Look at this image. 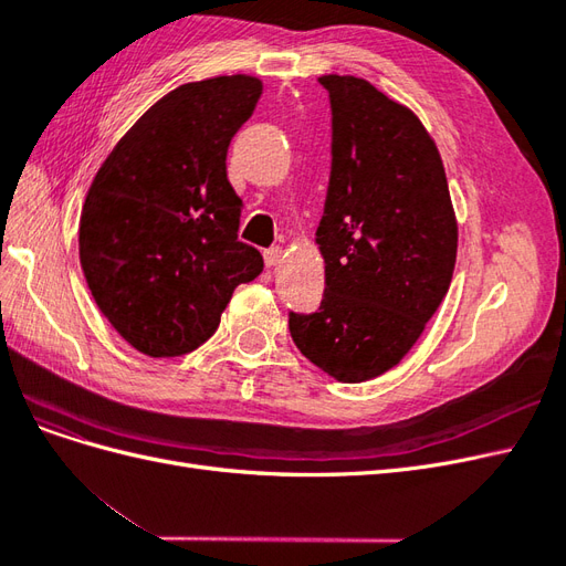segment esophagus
Listing matches in <instances>:
<instances>
[{"instance_id":"esophagus-1","label":"esophagus","mask_w":566,"mask_h":566,"mask_svg":"<svg viewBox=\"0 0 566 566\" xmlns=\"http://www.w3.org/2000/svg\"><path fill=\"white\" fill-rule=\"evenodd\" d=\"M283 262V248H269L264 252V264L266 266H279Z\"/></svg>"}]
</instances>
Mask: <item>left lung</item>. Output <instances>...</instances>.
I'll return each mask as SVG.
<instances>
[{"label": "left lung", "instance_id": "1", "mask_svg": "<svg viewBox=\"0 0 566 566\" xmlns=\"http://www.w3.org/2000/svg\"><path fill=\"white\" fill-rule=\"evenodd\" d=\"M333 113L316 241L325 287L290 335L339 382L397 366L451 285L458 227L439 150L420 119L358 77H318Z\"/></svg>", "mask_w": 566, "mask_h": 566}]
</instances>
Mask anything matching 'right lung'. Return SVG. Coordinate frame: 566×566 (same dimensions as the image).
I'll return each mask as SVG.
<instances>
[{
	"label": "right lung",
	"instance_id": "obj_1",
	"mask_svg": "<svg viewBox=\"0 0 566 566\" xmlns=\"http://www.w3.org/2000/svg\"><path fill=\"white\" fill-rule=\"evenodd\" d=\"M260 96L250 75L184 84L142 115L92 181L80 264L134 349H198L233 290L264 269L260 250L238 241L243 200L227 177L229 144Z\"/></svg>",
	"mask_w": 566,
	"mask_h": 566
}]
</instances>
